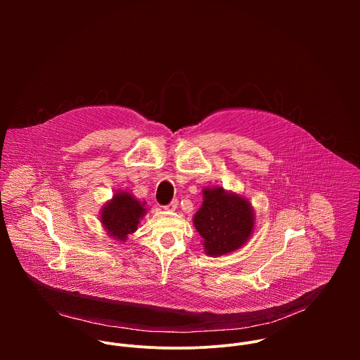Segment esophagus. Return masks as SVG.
I'll return each instance as SVG.
<instances>
[{
	"mask_svg": "<svg viewBox=\"0 0 360 360\" xmlns=\"http://www.w3.org/2000/svg\"><path fill=\"white\" fill-rule=\"evenodd\" d=\"M178 208V200L176 199H174L169 205H167V207H164V210H167V211H175Z\"/></svg>",
	"mask_w": 360,
	"mask_h": 360,
	"instance_id": "1",
	"label": "esophagus"
}]
</instances>
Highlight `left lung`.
<instances>
[{
    "mask_svg": "<svg viewBox=\"0 0 360 360\" xmlns=\"http://www.w3.org/2000/svg\"><path fill=\"white\" fill-rule=\"evenodd\" d=\"M203 202L193 217L205 253L218 256L235 252L250 238L255 212L249 200L222 186L203 188Z\"/></svg>",
    "mask_w": 360,
    "mask_h": 360,
    "instance_id": "8db88e82",
    "label": "left lung"
}]
</instances>
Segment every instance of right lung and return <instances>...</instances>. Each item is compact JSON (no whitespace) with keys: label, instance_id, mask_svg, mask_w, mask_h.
Masks as SVG:
<instances>
[{"label":"right lung","instance_id":"obj_1","mask_svg":"<svg viewBox=\"0 0 360 360\" xmlns=\"http://www.w3.org/2000/svg\"><path fill=\"white\" fill-rule=\"evenodd\" d=\"M146 202L138 200L132 193L127 191H118L114 193L101 210V224L108 235L118 242H125L129 233L138 229L141 219L146 214Z\"/></svg>","mask_w":360,"mask_h":360}]
</instances>
